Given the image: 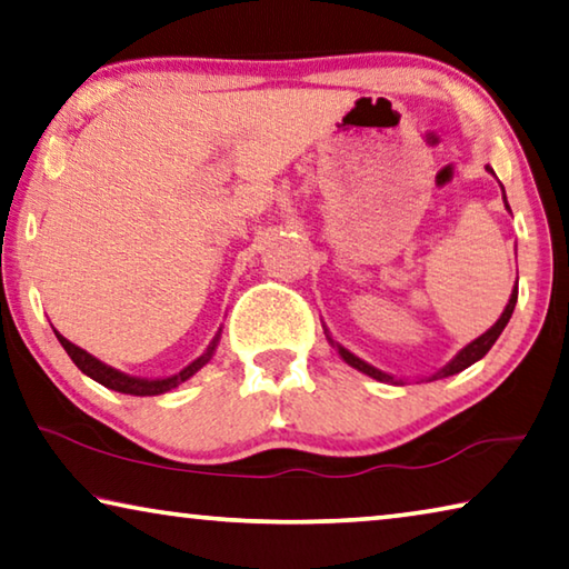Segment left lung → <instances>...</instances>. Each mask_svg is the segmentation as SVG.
Instances as JSON below:
<instances>
[{
  "mask_svg": "<svg viewBox=\"0 0 569 569\" xmlns=\"http://www.w3.org/2000/svg\"><path fill=\"white\" fill-rule=\"evenodd\" d=\"M503 200H507V197H503ZM507 207H509V204H507ZM517 296H519V288L513 286V291H511V299H509V303H507V309H503L501 319L496 321L489 331L481 333L479 339H473L471 345H468V347H463L461 351H458L453 362H448L443 369H440L438 375H432V380H443V377H450V375H458V372H463L466 367H471L473 362H479L481 357H486V351H489V349L493 347V341L501 337L503 327H507V323H509L511 313H513V306H517ZM339 355L345 357V362H347V365H351V367H355V369H359V372H365V375H369V377H375V380H380V382H392V377H390V375H385V372H380V369L369 367L367 362H362V359H357V357L351 355V351H347L345 347H339Z\"/></svg>",
  "mask_w": 569,
  "mask_h": 569,
  "instance_id": "left-lung-1",
  "label": "left lung"
}]
</instances>
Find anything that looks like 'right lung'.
Here are the masks:
<instances>
[{"mask_svg":"<svg viewBox=\"0 0 569 569\" xmlns=\"http://www.w3.org/2000/svg\"><path fill=\"white\" fill-rule=\"evenodd\" d=\"M56 337H58V341L62 345V349L68 351V357L73 359L76 367L83 375H88L90 380H96L98 385L108 387V390H116V392H123V395H137V398H147V395H161V392L174 390L177 385H182L184 380H189V377L197 372V369L204 367L207 359L212 357L214 347H218V339H214L212 347L207 349V355H202L200 359H197V362L184 367L182 372L174 375V377H164V380H141V377L123 375V372H119V369H113V367H108L103 362H98V359L90 357L88 351H83V349L76 347V345H70V341L62 337V333L56 331Z\"/></svg>","mask_w":569,"mask_h":569,"instance_id":"obj_1","label":"right lung"}]
</instances>
